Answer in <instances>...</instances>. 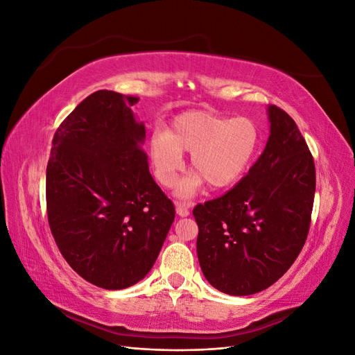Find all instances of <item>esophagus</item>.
I'll list each match as a JSON object with an SVG mask.
<instances>
[{"instance_id":"obj_1","label":"esophagus","mask_w":355,"mask_h":355,"mask_svg":"<svg viewBox=\"0 0 355 355\" xmlns=\"http://www.w3.org/2000/svg\"><path fill=\"white\" fill-rule=\"evenodd\" d=\"M176 213L179 214V216L185 218L189 214V204L187 202H176Z\"/></svg>"}]
</instances>
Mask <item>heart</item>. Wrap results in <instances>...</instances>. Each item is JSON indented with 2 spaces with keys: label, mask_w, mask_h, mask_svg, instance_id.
I'll return each instance as SVG.
<instances>
[{
  "label": "heart",
  "mask_w": 355,
  "mask_h": 355,
  "mask_svg": "<svg viewBox=\"0 0 355 355\" xmlns=\"http://www.w3.org/2000/svg\"><path fill=\"white\" fill-rule=\"evenodd\" d=\"M261 144V128L250 118L189 111L175 116L167 130L151 135L149 157L159 184L171 188L184 167L182 153H191V168L197 175L178 188L179 197L188 198L202 180L214 189L234 185L253 163Z\"/></svg>",
  "instance_id": "obj_1"
}]
</instances>
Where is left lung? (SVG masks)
I'll use <instances>...</instances> for the list:
<instances>
[{"instance_id": "8db88e82", "label": "left lung", "mask_w": 355, "mask_h": 355, "mask_svg": "<svg viewBox=\"0 0 355 355\" xmlns=\"http://www.w3.org/2000/svg\"><path fill=\"white\" fill-rule=\"evenodd\" d=\"M262 155L227 194L197 204V254L207 282L247 296L274 284L306 241L315 194L314 158L293 118L271 105Z\"/></svg>"}]
</instances>
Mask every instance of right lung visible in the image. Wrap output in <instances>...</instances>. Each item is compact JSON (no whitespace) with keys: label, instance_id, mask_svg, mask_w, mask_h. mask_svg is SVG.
Here are the masks:
<instances>
[{"label":"right lung","instance_id":"right-lung-1","mask_svg":"<svg viewBox=\"0 0 355 355\" xmlns=\"http://www.w3.org/2000/svg\"><path fill=\"white\" fill-rule=\"evenodd\" d=\"M137 101L110 90L87 96L58 127L47 164L53 239L75 272L106 290L151 271L176 214L139 148Z\"/></svg>","mask_w":355,"mask_h":355}]
</instances>
